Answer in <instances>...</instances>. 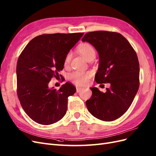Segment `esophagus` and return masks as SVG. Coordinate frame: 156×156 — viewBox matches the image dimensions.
<instances>
[{"label":"esophagus","instance_id":"esophagus-1","mask_svg":"<svg viewBox=\"0 0 156 156\" xmlns=\"http://www.w3.org/2000/svg\"><path fill=\"white\" fill-rule=\"evenodd\" d=\"M82 88H79V87H77L76 88V92H77V93H79V92H81V90H82Z\"/></svg>","mask_w":156,"mask_h":156}]
</instances>
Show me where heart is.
Wrapping results in <instances>:
<instances>
[{"label":"heart","instance_id":"heart-1","mask_svg":"<svg viewBox=\"0 0 156 156\" xmlns=\"http://www.w3.org/2000/svg\"><path fill=\"white\" fill-rule=\"evenodd\" d=\"M79 53L81 54L83 57L85 58L87 61L90 60H94L96 56V51L94 49L93 47L88 44L84 43L80 45L78 47L77 49ZM72 53L68 52V53L66 55L64 58V65L69 64L71 58H72ZM90 74L89 73H84L80 72H75L72 75H71V78L73 82L76 84L77 85L79 86H84L88 82V79L90 78Z\"/></svg>","mask_w":156,"mask_h":156}]
</instances>
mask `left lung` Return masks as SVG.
Returning a JSON list of instances; mask_svg holds the SVG:
<instances>
[{
  "label": "left lung",
  "instance_id": "left-lung-1",
  "mask_svg": "<svg viewBox=\"0 0 156 156\" xmlns=\"http://www.w3.org/2000/svg\"><path fill=\"white\" fill-rule=\"evenodd\" d=\"M82 41L88 42L99 55L98 83H109L103 93L90 88L92 95L86 101L92 115L103 121H113L127 111L139 87V63L135 51L119 33L107 31L88 32Z\"/></svg>",
  "mask_w": 156,
  "mask_h": 156
}]
</instances>
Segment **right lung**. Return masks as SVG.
<instances>
[{"label": "right lung", "mask_w": 156, "mask_h": 156, "mask_svg": "<svg viewBox=\"0 0 156 156\" xmlns=\"http://www.w3.org/2000/svg\"><path fill=\"white\" fill-rule=\"evenodd\" d=\"M72 34H43L33 38L17 60V96L23 110L30 119L42 125L56 123L67 111L68 98L76 92L69 83L58 90L49 88L50 80L59 77L64 58L83 36Z\"/></svg>", "instance_id": "1"}]
</instances>
